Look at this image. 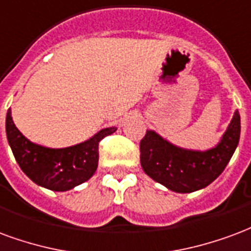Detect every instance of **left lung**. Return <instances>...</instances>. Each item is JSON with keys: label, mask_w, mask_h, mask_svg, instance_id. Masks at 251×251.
<instances>
[{"label": "left lung", "mask_w": 251, "mask_h": 251, "mask_svg": "<svg viewBox=\"0 0 251 251\" xmlns=\"http://www.w3.org/2000/svg\"><path fill=\"white\" fill-rule=\"evenodd\" d=\"M241 118L235 111L221 143L204 152L182 150L153 131L140 140V163L155 182L175 193H193L206 187L222 174L238 146Z\"/></svg>", "instance_id": "left-lung-1"}]
</instances>
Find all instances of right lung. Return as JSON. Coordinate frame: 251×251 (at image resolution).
Instances as JSON below:
<instances>
[{
	"label": "right lung",
	"mask_w": 251,
	"mask_h": 251,
	"mask_svg": "<svg viewBox=\"0 0 251 251\" xmlns=\"http://www.w3.org/2000/svg\"><path fill=\"white\" fill-rule=\"evenodd\" d=\"M116 127L104 128L84 143L67 148H45L33 144L14 126L6 113V136L13 155L34 183L53 191H67L92 176L99 162V143Z\"/></svg>",
	"instance_id": "1"
}]
</instances>
